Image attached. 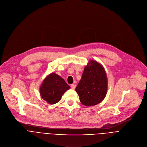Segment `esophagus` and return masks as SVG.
Returning a JSON list of instances; mask_svg holds the SVG:
<instances>
[{"instance_id":"esophagus-1","label":"esophagus","mask_w":147,"mask_h":147,"mask_svg":"<svg viewBox=\"0 0 147 147\" xmlns=\"http://www.w3.org/2000/svg\"><path fill=\"white\" fill-rule=\"evenodd\" d=\"M76 84H71V88L72 89L74 90V89L76 88Z\"/></svg>"}]
</instances>
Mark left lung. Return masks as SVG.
Segmentation results:
<instances>
[{"mask_svg": "<svg viewBox=\"0 0 147 147\" xmlns=\"http://www.w3.org/2000/svg\"><path fill=\"white\" fill-rule=\"evenodd\" d=\"M108 78L105 70L98 61L91 60L84 70L76 91L84 105L94 106L105 98Z\"/></svg>", "mask_w": 147, "mask_h": 147, "instance_id": "1", "label": "left lung"}]
</instances>
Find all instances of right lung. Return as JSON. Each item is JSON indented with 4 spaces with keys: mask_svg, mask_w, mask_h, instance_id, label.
<instances>
[{
    "mask_svg": "<svg viewBox=\"0 0 147 147\" xmlns=\"http://www.w3.org/2000/svg\"><path fill=\"white\" fill-rule=\"evenodd\" d=\"M70 86L59 75L52 73L44 80L39 91L41 97L49 104L57 103Z\"/></svg>",
    "mask_w": 147,
    "mask_h": 147,
    "instance_id": "right-lung-1",
    "label": "right lung"
}]
</instances>
